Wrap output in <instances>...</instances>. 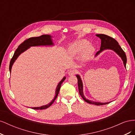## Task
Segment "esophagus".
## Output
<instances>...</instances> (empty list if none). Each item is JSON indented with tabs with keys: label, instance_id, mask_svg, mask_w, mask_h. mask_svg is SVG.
<instances>
[{
	"label": "esophagus",
	"instance_id": "34e87169",
	"mask_svg": "<svg viewBox=\"0 0 135 135\" xmlns=\"http://www.w3.org/2000/svg\"><path fill=\"white\" fill-rule=\"evenodd\" d=\"M76 73V70H74V69H72V70H70L68 73V74L69 75H73L75 74Z\"/></svg>",
	"mask_w": 135,
	"mask_h": 135
}]
</instances>
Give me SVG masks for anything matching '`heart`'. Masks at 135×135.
<instances>
[{"label": "heart", "mask_w": 135, "mask_h": 135, "mask_svg": "<svg viewBox=\"0 0 135 135\" xmlns=\"http://www.w3.org/2000/svg\"><path fill=\"white\" fill-rule=\"evenodd\" d=\"M88 42L86 40H80L71 45L69 48V51L71 55H76L85 49L83 57L84 59H87L91 56L93 52V48L91 46H88Z\"/></svg>", "instance_id": "obj_1"}]
</instances>
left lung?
<instances>
[{
    "label": "left lung",
    "mask_w": 135,
    "mask_h": 135,
    "mask_svg": "<svg viewBox=\"0 0 135 135\" xmlns=\"http://www.w3.org/2000/svg\"><path fill=\"white\" fill-rule=\"evenodd\" d=\"M96 36L97 37H99L101 40V45L100 47V50L98 51L96 56L99 55L100 52H101L105 50H107V49H109V50H113L115 51L117 54L119 55L120 57L122 58V60L123 61V64L125 68L126 67V62H127V57L126 55L125 52L124 51L122 50L121 47L119 46V44H118V42L117 40L113 38L112 37H110V36L105 35V34H97ZM76 78L78 79V89H79V95L81 96V97L83 98V99L85 101L88 103V104H93L96 105H103L105 104H108L109 103H98V102H95L88 100L85 99L83 95V84L82 81L80 79V76L78 75H76Z\"/></svg>",
    "instance_id": "8db88e82"
}]
</instances>
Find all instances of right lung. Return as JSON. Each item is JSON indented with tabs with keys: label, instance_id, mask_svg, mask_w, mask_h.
I'll list each match as a JSON object with an SVG mask.
<instances>
[{
	"label": "right lung",
	"instance_id": "right-lung-1",
	"mask_svg": "<svg viewBox=\"0 0 135 135\" xmlns=\"http://www.w3.org/2000/svg\"><path fill=\"white\" fill-rule=\"evenodd\" d=\"M54 43H52V40L51 39V36L49 35H43L40 36H38V37H31L28 38L25 41L22 42L20 46L18 47L15 52V54L12 57V58L11 60L10 61V64H9V71L10 73L11 71V69L12 66L13 65L15 60L17 59V58L18 57V56L24 52L26 51L28 48H30L31 46H46V45H48V46H51L53 45ZM65 79V77L61 80L60 82L59 83L57 87L56 88V95L55 96L54 99L53 100L50 104H48L46 105L42 106V107H35V108H32V109H35V110H43V109H46L48 108H49L50 106L54 103V102L56 100V99L59 93L61 85L62 84V82Z\"/></svg>",
	"mask_w": 135,
	"mask_h": 135
}]
</instances>
